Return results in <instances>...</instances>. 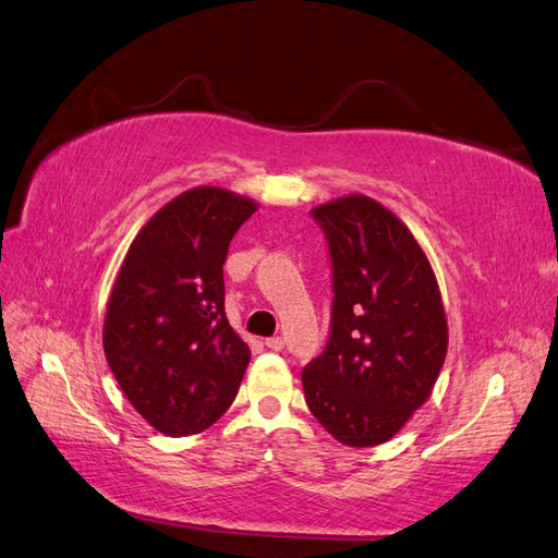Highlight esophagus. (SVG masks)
Here are the masks:
<instances>
[{"label":"esophagus","instance_id":"34e87169","mask_svg":"<svg viewBox=\"0 0 558 558\" xmlns=\"http://www.w3.org/2000/svg\"><path fill=\"white\" fill-rule=\"evenodd\" d=\"M266 345L270 350H280L284 345V341H282V337H270V339H266Z\"/></svg>","mask_w":558,"mask_h":558}]
</instances>
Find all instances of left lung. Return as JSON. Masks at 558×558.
<instances>
[{
  "label": "left lung",
  "mask_w": 558,
  "mask_h": 558,
  "mask_svg": "<svg viewBox=\"0 0 558 558\" xmlns=\"http://www.w3.org/2000/svg\"><path fill=\"white\" fill-rule=\"evenodd\" d=\"M331 262V325L301 372L306 404L348 447L388 441L433 392L447 315L416 238L384 205L345 196L311 210Z\"/></svg>",
  "instance_id": "8db88e82"
}]
</instances>
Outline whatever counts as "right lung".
<instances>
[{
	"mask_svg": "<svg viewBox=\"0 0 558 558\" xmlns=\"http://www.w3.org/2000/svg\"><path fill=\"white\" fill-rule=\"evenodd\" d=\"M254 210L227 189H189L147 221L121 264L105 315V357L158 433L186 437L210 427L241 386L250 348L227 320L221 266Z\"/></svg>",
	"mask_w": 558,
	"mask_h": 558,
	"instance_id": "add662e5",
	"label": "right lung"
}]
</instances>
